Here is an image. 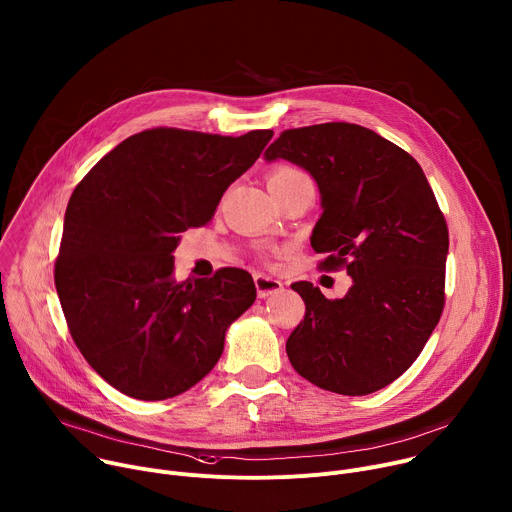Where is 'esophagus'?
<instances>
[{"instance_id":"34e87169","label":"esophagus","mask_w":512,"mask_h":512,"mask_svg":"<svg viewBox=\"0 0 512 512\" xmlns=\"http://www.w3.org/2000/svg\"><path fill=\"white\" fill-rule=\"evenodd\" d=\"M253 281H255L257 296H259V298H269V296L281 294V291H283V283H281L279 279H275V277L257 273V275L253 277Z\"/></svg>"}]
</instances>
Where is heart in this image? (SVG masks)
<instances>
[{
    "mask_svg": "<svg viewBox=\"0 0 512 512\" xmlns=\"http://www.w3.org/2000/svg\"><path fill=\"white\" fill-rule=\"evenodd\" d=\"M302 180H310L300 168H294V166H275L269 176H267V182H269V188H277V186H287V184H294V182H302Z\"/></svg>",
    "mask_w": 512,
    "mask_h": 512,
    "instance_id": "1",
    "label": "heart"
}]
</instances>
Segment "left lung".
I'll list each match as a JSON object with an SVG mask.
<instances>
[{
  "label": "left lung",
  "instance_id": "8db88e82",
  "mask_svg": "<svg viewBox=\"0 0 512 512\" xmlns=\"http://www.w3.org/2000/svg\"><path fill=\"white\" fill-rule=\"evenodd\" d=\"M308 170L322 196L312 233L320 269L344 267L352 287L328 300L291 283L306 316L289 334L291 367L320 389L369 395L401 377L444 310L446 218L421 166L399 145L354 123L285 129L265 160Z\"/></svg>",
  "mask_w": 512,
  "mask_h": 512
}]
</instances>
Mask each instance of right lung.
Wrapping results in <instances>:
<instances>
[{"label": "right lung", "mask_w": 512, "mask_h": 512, "mask_svg": "<svg viewBox=\"0 0 512 512\" xmlns=\"http://www.w3.org/2000/svg\"><path fill=\"white\" fill-rule=\"evenodd\" d=\"M273 137L156 127L121 141L72 192L54 283L72 340L117 391L176 397L218 362L227 328L255 302L237 267L176 281L180 233L214 216Z\"/></svg>", "instance_id": "obj_1"}]
</instances>
